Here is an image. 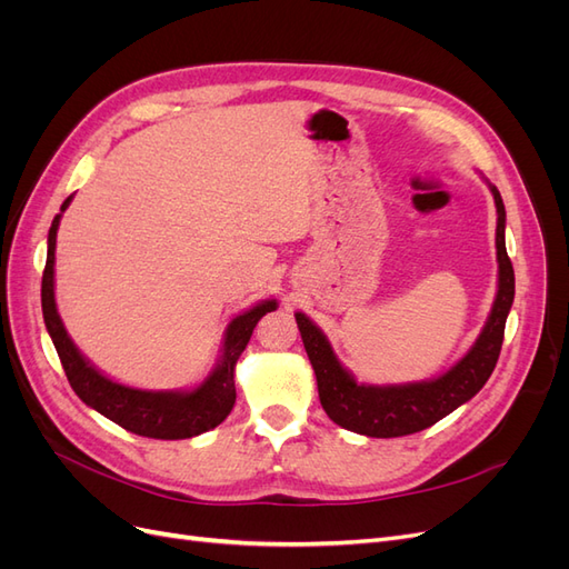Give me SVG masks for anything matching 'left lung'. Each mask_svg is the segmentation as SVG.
<instances>
[{"label":"left lung","instance_id":"1","mask_svg":"<svg viewBox=\"0 0 569 569\" xmlns=\"http://www.w3.org/2000/svg\"><path fill=\"white\" fill-rule=\"evenodd\" d=\"M489 189L498 213V291L485 330L479 332L472 349L437 380L391 387L358 385L353 375L341 368L327 337L303 313H297L303 347L318 380L320 403L339 427L377 439L416 435L449 416L465 401H470L487 385L503 347L506 318L515 299V272L506 251V206L501 192L493 184H489Z\"/></svg>","mask_w":569,"mask_h":569}]
</instances>
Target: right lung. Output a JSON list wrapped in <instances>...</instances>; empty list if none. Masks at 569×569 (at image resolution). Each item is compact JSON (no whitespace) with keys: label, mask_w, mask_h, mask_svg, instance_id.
Masks as SVG:
<instances>
[{"label":"right lung","mask_w":569,"mask_h":569,"mask_svg":"<svg viewBox=\"0 0 569 569\" xmlns=\"http://www.w3.org/2000/svg\"><path fill=\"white\" fill-rule=\"evenodd\" d=\"M71 197L61 206V213L68 209ZM61 213L51 220L47 237V266L42 272V316L47 332L54 341L61 358L63 372L82 403H88L101 416L113 420L132 435L149 439H189L209 432L230 416L234 406V366L247 349L256 322L266 313L278 308V301L268 299L249 308L242 316L232 318L222 341V356L216 370L192 391H144L118 385L101 375L90 360H84L68 337L66 327L57 313L54 301V249Z\"/></svg>","instance_id":"1"}]
</instances>
